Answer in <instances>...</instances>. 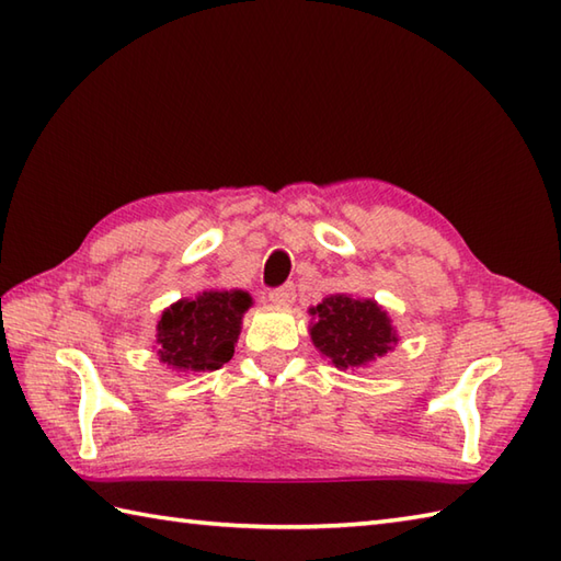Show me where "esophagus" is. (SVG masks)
Returning <instances> with one entry per match:
<instances>
[{
	"label": "esophagus",
	"instance_id": "esophagus-1",
	"mask_svg": "<svg viewBox=\"0 0 561 561\" xmlns=\"http://www.w3.org/2000/svg\"><path fill=\"white\" fill-rule=\"evenodd\" d=\"M294 299H296V289H294L291 282L282 284V287L270 291V301H272L274 306H291Z\"/></svg>",
	"mask_w": 561,
	"mask_h": 561
}]
</instances>
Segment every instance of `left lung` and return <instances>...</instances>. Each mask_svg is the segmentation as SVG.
Masks as SVG:
<instances>
[{
	"label": "left lung",
	"mask_w": 561,
	"mask_h": 561,
	"mask_svg": "<svg viewBox=\"0 0 561 561\" xmlns=\"http://www.w3.org/2000/svg\"><path fill=\"white\" fill-rule=\"evenodd\" d=\"M311 313L316 316L311 340L337 368L371 364L398 344L386 311L374 301L330 296L311 308Z\"/></svg>",
	"instance_id": "obj_1"
}]
</instances>
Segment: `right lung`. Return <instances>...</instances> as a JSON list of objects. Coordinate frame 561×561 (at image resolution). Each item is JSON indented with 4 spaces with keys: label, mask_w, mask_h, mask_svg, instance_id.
Segmentation results:
<instances>
[{
    "label": "right lung",
    "mask_w": 561,
    "mask_h": 561,
    "mask_svg": "<svg viewBox=\"0 0 561 561\" xmlns=\"http://www.w3.org/2000/svg\"><path fill=\"white\" fill-rule=\"evenodd\" d=\"M250 304L245 291H205L165 308L157 335L161 362L175 371H217L231 362Z\"/></svg>",
    "instance_id": "right-lung-1"
}]
</instances>
